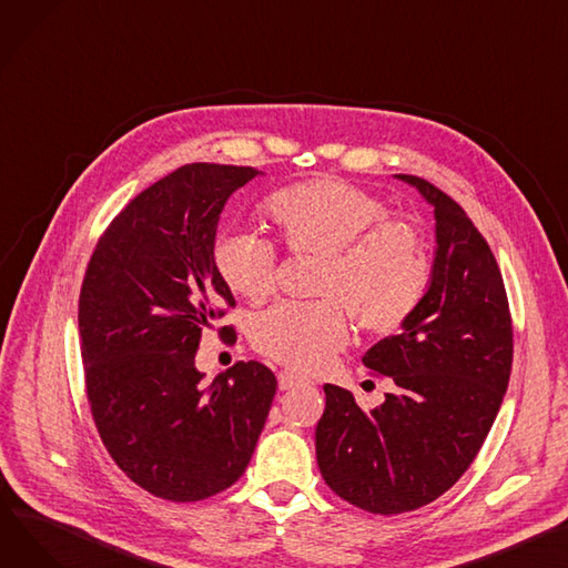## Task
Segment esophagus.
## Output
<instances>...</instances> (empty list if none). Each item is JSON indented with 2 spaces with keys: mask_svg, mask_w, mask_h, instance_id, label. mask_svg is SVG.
<instances>
[{
  "mask_svg": "<svg viewBox=\"0 0 568 568\" xmlns=\"http://www.w3.org/2000/svg\"><path fill=\"white\" fill-rule=\"evenodd\" d=\"M301 384H304V382H301L298 376H294V374L287 372V369L278 374V388H281V390H292V388H296V386H301Z\"/></svg>",
  "mask_w": 568,
  "mask_h": 568,
  "instance_id": "esophagus-1",
  "label": "esophagus"
}]
</instances>
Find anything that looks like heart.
I'll list each match as a JSON object with an SVG mask.
<instances>
[{"mask_svg":"<svg viewBox=\"0 0 568 568\" xmlns=\"http://www.w3.org/2000/svg\"><path fill=\"white\" fill-rule=\"evenodd\" d=\"M278 244L315 255L308 304H278L251 322L257 354L294 372L324 369L347 345L349 317L369 335L397 331L429 292L434 262L423 231L365 189L339 180H306L278 189L264 203ZM219 278L233 294L260 304L274 290L276 251L251 233H221L212 246Z\"/></svg>","mask_w":568,"mask_h":568,"instance_id":"1","label":"heart"}]
</instances>
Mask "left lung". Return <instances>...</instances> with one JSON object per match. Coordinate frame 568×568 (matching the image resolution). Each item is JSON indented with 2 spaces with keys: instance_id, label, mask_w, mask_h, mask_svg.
<instances>
[{
  "instance_id": "1",
  "label": "left lung",
  "mask_w": 568,
  "mask_h": 568,
  "mask_svg": "<svg viewBox=\"0 0 568 568\" xmlns=\"http://www.w3.org/2000/svg\"><path fill=\"white\" fill-rule=\"evenodd\" d=\"M434 205L436 257L427 296L365 367L397 386L363 410L324 386L317 466L335 496L369 514L420 509L468 470L500 410L514 358L503 274L464 207L418 175H399Z\"/></svg>"
}]
</instances>
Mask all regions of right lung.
Here are the masks:
<instances>
[{
  "label": "right lung",
  "instance_id": "add662e5",
  "mask_svg": "<svg viewBox=\"0 0 568 568\" xmlns=\"http://www.w3.org/2000/svg\"><path fill=\"white\" fill-rule=\"evenodd\" d=\"M257 173L175 169L113 216L84 274L78 320L95 429L134 484L171 503L205 500L244 475L276 395L257 361L210 386L196 369L203 328L235 308L212 260L219 214ZM219 333L237 339L233 326Z\"/></svg>",
  "mask_w": 568,
  "mask_h": 568
}]
</instances>
